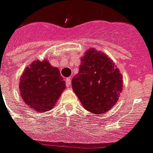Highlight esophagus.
<instances>
[{
    "label": "esophagus",
    "mask_w": 153,
    "mask_h": 153,
    "mask_svg": "<svg viewBox=\"0 0 153 153\" xmlns=\"http://www.w3.org/2000/svg\"><path fill=\"white\" fill-rule=\"evenodd\" d=\"M65 82H66V86H67L68 88L70 87L71 86V77L66 78Z\"/></svg>",
    "instance_id": "1"
}]
</instances>
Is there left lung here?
I'll return each mask as SVG.
<instances>
[{"instance_id":"1","label":"left lung","mask_w":153,"mask_h":153,"mask_svg":"<svg viewBox=\"0 0 153 153\" xmlns=\"http://www.w3.org/2000/svg\"><path fill=\"white\" fill-rule=\"evenodd\" d=\"M79 72L72 86L85 109L104 114L112 108L123 89V76L106 54L95 48L85 51L80 58Z\"/></svg>"}]
</instances>
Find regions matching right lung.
Masks as SVG:
<instances>
[{
	"instance_id": "obj_1",
	"label": "right lung",
	"mask_w": 153,
	"mask_h": 153,
	"mask_svg": "<svg viewBox=\"0 0 153 153\" xmlns=\"http://www.w3.org/2000/svg\"><path fill=\"white\" fill-rule=\"evenodd\" d=\"M65 88L59 69L51 65L45 58L42 61L33 60L27 66L19 84L25 103L38 112L52 109Z\"/></svg>"
}]
</instances>
